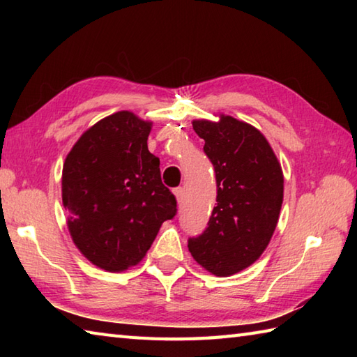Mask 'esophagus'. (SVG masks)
Listing matches in <instances>:
<instances>
[{
  "label": "esophagus",
  "mask_w": 357,
  "mask_h": 357,
  "mask_svg": "<svg viewBox=\"0 0 357 357\" xmlns=\"http://www.w3.org/2000/svg\"><path fill=\"white\" fill-rule=\"evenodd\" d=\"M174 196H176L178 204H183V202H184V198H185V190H184V187H178V188H174Z\"/></svg>",
  "instance_id": "esophagus-1"
}]
</instances>
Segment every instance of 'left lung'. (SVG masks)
<instances>
[{"label":"left lung","instance_id":"1","mask_svg":"<svg viewBox=\"0 0 357 357\" xmlns=\"http://www.w3.org/2000/svg\"><path fill=\"white\" fill-rule=\"evenodd\" d=\"M215 167L216 207L207 229L188 238L193 259L216 276L252 265L276 229L284 199V174L264 135L242 121H193Z\"/></svg>","mask_w":357,"mask_h":357}]
</instances>
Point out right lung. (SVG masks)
<instances>
[{
    "mask_svg": "<svg viewBox=\"0 0 357 357\" xmlns=\"http://www.w3.org/2000/svg\"><path fill=\"white\" fill-rule=\"evenodd\" d=\"M151 124L118 112L82 133L63 167V204L75 245L96 267L123 271L138 264L176 198L161 181L147 138Z\"/></svg>",
    "mask_w": 357,
    "mask_h": 357,
    "instance_id": "add662e5",
    "label": "right lung"
}]
</instances>
